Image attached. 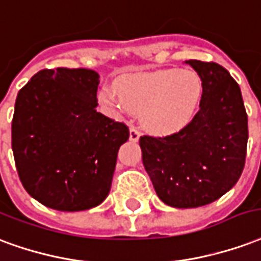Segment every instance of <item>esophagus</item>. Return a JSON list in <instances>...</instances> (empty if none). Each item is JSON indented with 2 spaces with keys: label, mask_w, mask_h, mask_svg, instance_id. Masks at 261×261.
I'll return each instance as SVG.
<instances>
[{
  "label": "esophagus",
  "mask_w": 261,
  "mask_h": 261,
  "mask_svg": "<svg viewBox=\"0 0 261 261\" xmlns=\"http://www.w3.org/2000/svg\"><path fill=\"white\" fill-rule=\"evenodd\" d=\"M139 138H140L139 129L135 128V126H130V129H129V139H130V140H138Z\"/></svg>",
  "instance_id": "esophagus-1"
}]
</instances>
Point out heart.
Listing matches in <instances>:
<instances>
[{
    "instance_id": "1",
    "label": "heart",
    "mask_w": 261,
    "mask_h": 261,
    "mask_svg": "<svg viewBox=\"0 0 261 261\" xmlns=\"http://www.w3.org/2000/svg\"><path fill=\"white\" fill-rule=\"evenodd\" d=\"M201 79L191 69H161L122 76L115 90L104 87L98 100L119 111L140 114L150 132L168 135L191 121L201 97Z\"/></svg>"
}]
</instances>
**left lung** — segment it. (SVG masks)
Instances as JSON below:
<instances>
[{"label": "left lung", "instance_id": "8db88e82", "mask_svg": "<svg viewBox=\"0 0 261 261\" xmlns=\"http://www.w3.org/2000/svg\"><path fill=\"white\" fill-rule=\"evenodd\" d=\"M200 76L199 111L179 132L140 138L142 160L165 204L193 208L210 204L233 188L248 146V115L239 85L216 62L189 60Z\"/></svg>", "mask_w": 261, "mask_h": 261}]
</instances>
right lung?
<instances>
[{"mask_svg": "<svg viewBox=\"0 0 261 261\" xmlns=\"http://www.w3.org/2000/svg\"><path fill=\"white\" fill-rule=\"evenodd\" d=\"M97 72L43 69L18 93L12 151L22 185L41 204L89 210L111 189L128 126L97 112Z\"/></svg>", "mask_w": 261, "mask_h": 261, "instance_id": "obj_1", "label": "right lung"}]
</instances>
